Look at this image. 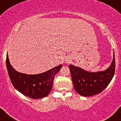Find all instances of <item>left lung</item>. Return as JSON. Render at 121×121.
<instances>
[{
	"label": "left lung",
	"mask_w": 121,
	"mask_h": 121,
	"mask_svg": "<svg viewBox=\"0 0 121 121\" xmlns=\"http://www.w3.org/2000/svg\"><path fill=\"white\" fill-rule=\"evenodd\" d=\"M113 54L111 65L104 71L90 72L72 65L69 66L74 88L79 95L93 96L100 93L107 87L115 73L114 53Z\"/></svg>",
	"instance_id": "8db88e82"
}]
</instances>
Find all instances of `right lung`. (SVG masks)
Masks as SVG:
<instances>
[{"label": "right lung", "mask_w": 121, "mask_h": 121, "mask_svg": "<svg viewBox=\"0 0 121 121\" xmlns=\"http://www.w3.org/2000/svg\"><path fill=\"white\" fill-rule=\"evenodd\" d=\"M6 66L12 84L23 95L33 99L45 98L48 95L53 87L54 76L61 68L62 65L37 75H27L18 72L13 68L7 53Z\"/></svg>", "instance_id": "add662e5"}]
</instances>
